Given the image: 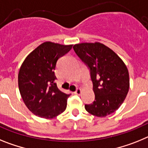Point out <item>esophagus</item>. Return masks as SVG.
Instances as JSON below:
<instances>
[{"instance_id": "34e87169", "label": "esophagus", "mask_w": 148, "mask_h": 148, "mask_svg": "<svg viewBox=\"0 0 148 148\" xmlns=\"http://www.w3.org/2000/svg\"><path fill=\"white\" fill-rule=\"evenodd\" d=\"M81 92H82L81 88H77V89H76V91L74 92V93L75 94V95H80V94H81Z\"/></svg>"}]
</instances>
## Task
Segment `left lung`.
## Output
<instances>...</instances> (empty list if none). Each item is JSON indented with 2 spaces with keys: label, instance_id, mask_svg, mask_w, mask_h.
Wrapping results in <instances>:
<instances>
[{
  "label": "left lung",
  "instance_id": "1",
  "mask_svg": "<svg viewBox=\"0 0 148 148\" xmlns=\"http://www.w3.org/2000/svg\"><path fill=\"white\" fill-rule=\"evenodd\" d=\"M73 48L88 67L93 84L95 101L85 105L86 110L97 117L116 111L130 87L129 73L124 62L110 48L98 42L77 44Z\"/></svg>",
  "mask_w": 148,
  "mask_h": 148
}]
</instances>
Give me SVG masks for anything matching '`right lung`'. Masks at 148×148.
Listing matches in <instances>:
<instances>
[{
	"mask_svg": "<svg viewBox=\"0 0 148 148\" xmlns=\"http://www.w3.org/2000/svg\"><path fill=\"white\" fill-rule=\"evenodd\" d=\"M73 45L46 42L32 51L18 73V87L23 101L34 115L53 119L66 109L71 94L61 92L55 83L54 71L59 59Z\"/></svg>",
	"mask_w": 148,
	"mask_h": 148,
	"instance_id": "1",
	"label": "right lung"
}]
</instances>
